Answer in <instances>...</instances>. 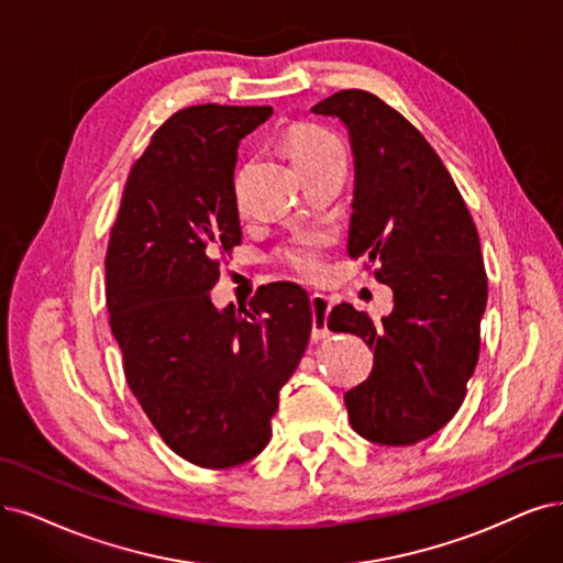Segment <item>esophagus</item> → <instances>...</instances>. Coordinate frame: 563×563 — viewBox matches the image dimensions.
Segmentation results:
<instances>
[{
    "mask_svg": "<svg viewBox=\"0 0 563 563\" xmlns=\"http://www.w3.org/2000/svg\"><path fill=\"white\" fill-rule=\"evenodd\" d=\"M310 308H313V331H310V336H313V341H322L329 336L327 316L331 310V301L324 295H310Z\"/></svg>",
    "mask_w": 563,
    "mask_h": 563,
    "instance_id": "obj_1",
    "label": "esophagus"
}]
</instances>
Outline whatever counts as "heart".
Returning <instances> with one entry per match:
<instances>
[{
	"instance_id": "heart-1",
	"label": "heart",
	"mask_w": 563,
	"mask_h": 563,
	"mask_svg": "<svg viewBox=\"0 0 563 563\" xmlns=\"http://www.w3.org/2000/svg\"><path fill=\"white\" fill-rule=\"evenodd\" d=\"M287 151L292 155L297 169H301V166L343 148L339 139L331 132L313 128V124H297V128L289 130L287 134ZM285 260L306 276H313L320 271V257L313 245L289 247L285 250Z\"/></svg>"
}]
</instances>
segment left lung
Here are the masks:
<instances>
[{
	"mask_svg": "<svg viewBox=\"0 0 563 563\" xmlns=\"http://www.w3.org/2000/svg\"><path fill=\"white\" fill-rule=\"evenodd\" d=\"M310 111L347 130V253L378 262L376 278L394 292L380 322L350 303L329 313L331 331L373 350L371 376L345 391L350 424L371 443L412 445L454 418L477 364L487 306L481 239L441 157L383 99L341 90Z\"/></svg>",
	"mask_w": 563,
	"mask_h": 563,
	"instance_id": "1",
	"label": "left lung"
}]
</instances>
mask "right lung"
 <instances>
[{
	"label": "right lung",
	"mask_w": 563,
	"mask_h": 563,
	"mask_svg": "<svg viewBox=\"0 0 563 563\" xmlns=\"http://www.w3.org/2000/svg\"><path fill=\"white\" fill-rule=\"evenodd\" d=\"M271 113L220 103L174 113L134 164L111 229L107 306L128 385L164 443L201 468L266 448L313 327L297 283L260 287L245 313L208 295L216 257L241 243L239 143Z\"/></svg>",
	"instance_id": "obj_1"
}]
</instances>
